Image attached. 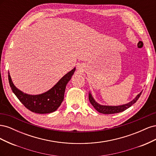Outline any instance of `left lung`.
Instances as JSON below:
<instances>
[{"label": "left lung", "instance_id": "1", "mask_svg": "<svg viewBox=\"0 0 156 156\" xmlns=\"http://www.w3.org/2000/svg\"><path fill=\"white\" fill-rule=\"evenodd\" d=\"M140 92L139 94H138L137 96H136L133 101H131V102L127 103L126 105H120V106H104V105H100V104H98V103H96L93 98L92 97V95L90 94H89L88 95V99L89 101L90 102L92 106L96 108V109L99 112L103 113V114H115V113H118V112H120L126 110L127 108H128L130 107L132 105H133L134 103L138 100V99L141 95Z\"/></svg>", "mask_w": 156, "mask_h": 156}]
</instances>
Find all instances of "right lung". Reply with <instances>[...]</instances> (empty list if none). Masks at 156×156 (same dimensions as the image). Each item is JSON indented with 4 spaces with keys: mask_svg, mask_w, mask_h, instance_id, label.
I'll list each match as a JSON object with an SVG mask.
<instances>
[{
    "mask_svg": "<svg viewBox=\"0 0 156 156\" xmlns=\"http://www.w3.org/2000/svg\"><path fill=\"white\" fill-rule=\"evenodd\" d=\"M75 70V68L66 74L49 91L36 96L29 95L18 90L13 84L9 73L8 80L12 90L27 108L35 113L47 114L55 111L61 105L64 100L66 87Z\"/></svg>",
    "mask_w": 156,
    "mask_h": 156,
    "instance_id": "add662e5",
    "label": "right lung"
}]
</instances>
